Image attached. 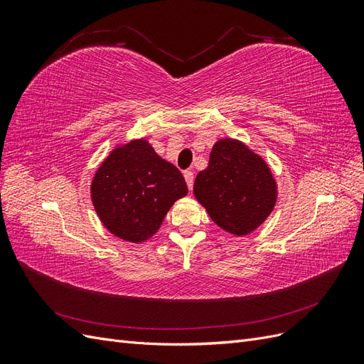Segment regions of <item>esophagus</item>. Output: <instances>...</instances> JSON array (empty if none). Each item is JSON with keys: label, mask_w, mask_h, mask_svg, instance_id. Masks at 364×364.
Listing matches in <instances>:
<instances>
[{"label": "esophagus", "mask_w": 364, "mask_h": 364, "mask_svg": "<svg viewBox=\"0 0 364 364\" xmlns=\"http://www.w3.org/2000/svg\"><path fill=\"white\" fill-rule=\"evenodd\" d=\"M183 178H185V182L186 185H188V188L193 190V183H194V173L193 171H185L183 173Z\"/></svg>", "instance_id": "esophagus-1"}]
</instances>
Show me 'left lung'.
<instances>
[{
	"instance_id": "1",
	"label": "left lung",
	"mask_w": 364,
	"mask_h": 364,
	"mask_svg": "<svg viewBox=\"0 0 364 364\" xmlns=\"http://www.w3.org/2000/svg\"><path fill=\"white\" fill-rule=\"evenodd\" d=\"M193 193L218 228L241 237L272 214L278 183L258 153L243 141L222 138L209 153L208 167L197 174Z\"/></svg>"
}]
</instances>
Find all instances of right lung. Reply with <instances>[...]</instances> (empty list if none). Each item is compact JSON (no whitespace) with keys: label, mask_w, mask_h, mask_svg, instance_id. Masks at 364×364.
I'll use <instances>...</instances> for the list:
<instances>
[{"label":"right lung","mask_w":364,"mask_h":364,"mask_svg":"<svg viewBox=\"0 0 364 364\" xmlns=\"http://www.w3.org/2000/svg\"><path fill=\"white\" fill-rule=\"evenodd\" d=\"M188 188L182 173L162 159L146 138L118 144L91 182L95 213L109 232L139 245L155 235Z\"/></svg>","instance_id":"add662e5"}]
</instances>
